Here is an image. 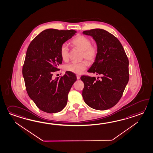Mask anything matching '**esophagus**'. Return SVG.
<instances>
[{
    "label": "esophagus",
    "instance_id": "esophagus-1",
    "mask_svg": "<svg viewBox=\"0 0 153 153\" xmlns=\"http://www.w3.org/2000/svg\"><path fill=\"white\" fill-rule=\"evenodd\" d=\"M76 77H77V79H80V77H81V76H79V75H76Z\"/></svg>",
    "mask_w": 153,
    "mask_h": 153
}]
</instances>
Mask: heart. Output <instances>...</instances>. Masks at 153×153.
<instances>
[{"label": "heart", "instance_id": "obj_1", "mask_svg": "<svg viewBox=\"0 0 153 153\" xmlns=\"http://www.w3.org/2000/svg\"><path fill=\"white\" fill-rule=\"evenodd\" d=\"M74 47L82 51V58L92 63L95 61L98 54V48L96 44H91V41L89 38L78 35L71 41ZM60 54L63 60L67 61L68 59V48L67 44L61 45L60 49ZM88 64L85 61L79 62H71L64 66L65 71L71 72L76 74H81L87 68Z\"/></svg>", "mask_w": 153, "mask_h": 153}]
</instances>
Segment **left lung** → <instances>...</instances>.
Listing matches in <instances>:
<instances>
[{"label":"left lung","mask_w":153,"mask_h":153,"mask_svg":"<svg viewBox=\"0 0 153 153\" xmlns=\"http://www.w3.org/2000/svg\"><path fill=\"white\" fill-rule=\"evenodd\" d=\"M83 33L92 36L98 48L95 62L88 72L101 75L97 79L82 76L83 98L93 109H110L120 100L129 80L128 59L119 39L109 32L95 28Z\"/></svg>","instance_id":"obj_1"}]
</instances>
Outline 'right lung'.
<instances>
[{"instance_id": "add662e5", "label": "right lung", "mask_w": 153, "mask_h": 153, "mask_svg": "<svg viewBox=\"0 0 153 153\" xmlns=\"http://www.w3.org/2000/svg\"><path fill=\"white\" fill-rule=\"evenodd\" d=\"M76 32L74 30L47 29L34 38L27 48L22 67L26 89L38 108L44 112H59L67 104L76 76L69 71L55 78L53 75L59 71L58 67L62 62L61 45Z\"/></svg>"}]
</instances>
